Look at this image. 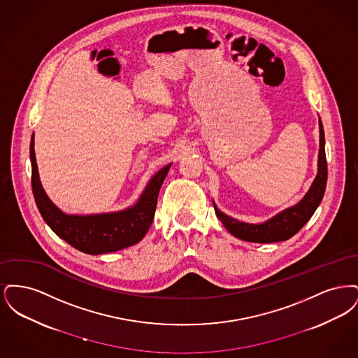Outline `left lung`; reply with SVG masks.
Returning <instances> with one entry per match:
<instances>
[{
    "label": "left lung",
    "mask_w": 358,
    "mask_h": 358,
    "mask_svg": "<svg viewBox=\"0 0 358 358\" xmlns=\"http://www.w3.org/2000/svg\"><path fill=\"white\" fill-rule=\"evenodd\" d=\"M327 181V162L324 154V133L322 120H320V153H318V173L313 181L305 197L294 206L282 210L276 216L262 224H248L238 222L222 213L213 204L216 216L220 219L224 227L235 238L251 243H276L292 238L310 217L314 215L318 205L324 199V189Z\"/></svg>",
    "instance_id": "left-lung-1"
}]
</instances>
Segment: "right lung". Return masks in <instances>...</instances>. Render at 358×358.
<instances>
[{
	"label": "right lung",
	"mask_w": 358,
	"mask_h": 358,
	"mask_svg": "<svg viewBox=\"0 0 358 358\" xmlns=\"http://www.w3.org/2000/svg\"><path fill=\"white\" fill-rule=\"evenodd\" d=\"M31 164L34 201L43 219L59 238L90 255L115 252L131 247L143 238L153 222L158 193L171 166L169 164L154 174L136 205L120 212L79 216L62 212L41 187L34 155V136L31 139Z\"/></svg>",
	"instance_id": "add662e5"
}]
</instances>
